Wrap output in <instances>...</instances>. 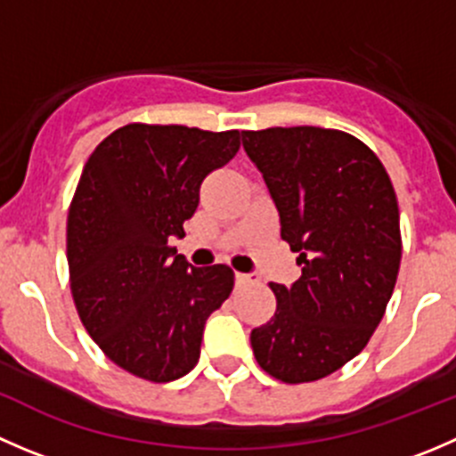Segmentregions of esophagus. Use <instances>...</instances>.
I'll list each match as a JSON object with an SVG mask.
<instances>
[{
    "label": "esophagus",
    "mask_w": 456,
    "mask_h": 456,
    "mask_svg": "<svg viewBox=\"0 0 456 456\" xmlns=\"http://www.w3.org/2000/svg\"><path fill=\"white\" fill-rule=\"evenodd\" d=\"M256 282H260V278H257V275L236 273V287H249V284H256Z\"/></svg>",
    "instance_id": "esophagus-1"
}]
</instances>
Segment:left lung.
I'll return each instance as SVG.
<instances>
[{"instance_id": "left-lung-1", "label": "left lung", "mask_w": 456, "mask_h": 456, "mask_svg": "<svg viewBox=\"0 0 456 456\" xmlns=\"http://www.w3.org/2000/svg\"><path fill=\"white\" fill-rule=\"evenodd\" d=\"M297 254L300 280L271 282L275 314L251 330L262 370L284 384L342 369L386 314L402 260L399 207L375 151L314 126L242 132Z\"/></svg>"}]
</instances>
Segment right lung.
<instances>
[{"label":"right lung","instance_id":"add662e5","mask_svg":"<svg viewBox=\"0 0 456 456\" xmlns=\"http://www.w3.org/2000/svg\"><path fill=\"white\" fill-rule=\"evenodd\" d=\"M238 147V130L130 123L87 159L68 211L72 297L101 351L141 379L194 369L207 317L232 293L227 265L191 266L167 240L185 236L202 181Z\"/></svg>","mask_w":456,"mask_h":456}]
</instances>
